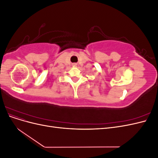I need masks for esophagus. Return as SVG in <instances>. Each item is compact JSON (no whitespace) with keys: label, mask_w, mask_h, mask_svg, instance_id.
Listing matches in <instances>:
<instances>
[{"label":"esophagus","mask_w":158,"mask_h":158,"mask_svg":"<svg viewBox=\"0 0 158 158\" xmlns=\"http://www.w3.org/2000/svg\"><path fill=\"white\" fill-rule=\"evenodd\" d=\"M73 65H74V66H76V64H73Z\"/></svg>","instance_id":"34e87169"}]
</instances>
